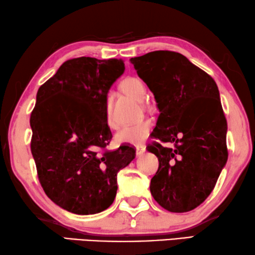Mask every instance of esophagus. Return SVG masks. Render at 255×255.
<instances>
[{
  "label": "esophagus",
  "instance_id": "34e87169",
  "mask_svg": "<svg viewBox=\"0 0 255 255\" xmlns=\"http://www.w3.org/2000/svg\"><path fill=\"white\" fill-rule=\"evenodd\" d=\"M135 149H136V155H137V156L143 155V153L145 152V145H143V144L136 145Z\"/></svg>",
  "mask_w": 255,
  "mask_h": 255
}]
</instances>
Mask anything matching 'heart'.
Instances as JSON below:
<instances>
[{"mask_svg": "<svg viewBox=\"0 0 255 255\" xmlns=\"http://www.w3.org/2000/svg\"><path fill=\"white\" fill-rule=\"evenodd\" d=\"M121 90L125 95L130 96L136 100H143L145 97V86L144 83L135 77H128L121 82ZM105 118L108 127L114 128L115 124L112 120V108L111 100H105ZM152 123L149 120H143L139 123L127 125L116 133L115 141L118 144H128V145H139L142 144L151 132Z\"/></svg>", "mask_w": 255, "mask_h": 255, "instance_id": "b5f03b06", "label": "heart"}]
</instances>
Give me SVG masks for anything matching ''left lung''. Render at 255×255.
<instances>
[{
	"label": "left lung",
	"instance_id": "1",
	"mask_svg": "<svg viewBox=\"0 0 255 255\" xmlns=\"http://www.w3.org/2000/svg\"><path fill=\"white\" fill-rule=\"evenodd\" d=\"M130 62L160 112L152 132L160 142L148 145L159 160L150 192L170 212L193 210L209 197L228 158L227 121L218 87L176 52L156 51Z\"/></svg>",
	"mask_w": 255,
	"mask_h": 255
}]
</instances>
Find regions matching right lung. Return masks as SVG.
<instances>
[{"instance_id":"right-lung-1","label":"right lung","mask_w":255,"mask_h":255,"mask_svg":"<svg viewBox=\"0 0 255 255\" xmlns=\"http://www.w3.org/2000/svg\"><path fill=\"white\" fill-rule=\"evenodd\" d=\"M124 70L118 58H73L37 93L30 127L39 182L54 203L72 214L106 210L118 191V173L135 157L128 145L100 152L112 140L105 100Z\"/></svg>"}]
</instances>
